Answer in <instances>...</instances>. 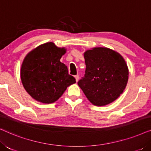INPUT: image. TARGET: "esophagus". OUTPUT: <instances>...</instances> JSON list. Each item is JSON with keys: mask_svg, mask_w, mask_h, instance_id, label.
I'll return each mask as SVG.
<instances>
[{"mask_svg": "<svg viewBox=\"0 0 151 151\" xmlns=\"http://www.w3.org/2000/svg\"><path fill=\"white\" fill-rule=\"evenodd\" d=\"M74 77H75L76 81V82H78V80H79V76H78V75H76V76H74Z\"/></svg>", "mask_w": 151, "mask_h": 151, "instance_id": "1", "label": "esophagus"}]
</instances>
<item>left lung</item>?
I'll return each instance as SVG.
<instances>
[{
    "instance_id": "left-lung-1",
    "label": "left lung",
    "mask_w": 151,
    "mask_h": 151,
    "mask_svg": "<svg viewBox=\"0 0 151 151\" xmlns=\"http://www.w3.org/2000/svg\"><path fill=\"white\" fill-rule=\"evenodd\" d=\"M84 77L78 82L91 103L102 106L119 98L127 86L129 69L118 52L106 47H94L84 53Z\"/></svg>"
}]
</instances>
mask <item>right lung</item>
Listing matches in <instances>:
<instances>
[{
  "label": "right lung",
  "instance_id": "add662e5",
  "mask_svg": "<svg viewBox=\"0 0 151 151\" xmlns=\"http://www.w3.org/2000/svg\"><path fill=\"white\" fill-rule=\"evenodd\" d=\"M65 47L49 42L39 45L29 52L20 68V78L26 91L34 100L44 104L55 102L76 79L68 73L60 58Z\"/></svg>",
  "mask_w": 151,
  "mask_h": 151
}]
</instances>
